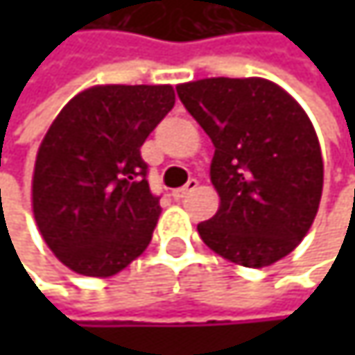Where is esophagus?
I'll return each mask as SVG.
<instances>
[{
    "label": "esophagus",
    "instance_id": "esophagus-1",
    "mask_svg": "<svg viewBox=\"0 0 355 355\" xmlns=\"http://www.w3.org/2000/svg\"><path fill=\"white\" fill-rule=\"evenodd\" d=\"M197 184H199V180H197V178H189L184 187H180V189H175V191H173V197H175V199H184L191 191H195V189H197Z\"/></svg>",
    "mask_w": 355,
    "mask_h": 355
}]
</instances>
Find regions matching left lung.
Masks as SVG:
<instances>
[{
    "instance_id": "8db88e82",
    "label": "left lung",
    "mask_w": 355,
    "mask_h": 355,
    "mask_svg": "<svg viewBox=\"0 0 355 355\" xmlns=\"http://www.w3.org/2000/svg\"><path fill=\"white\" fill-rule=\"evenodd\" d=\"M216 152L211 182L220 209L201 241L245 267H267L306 236L322 193V156L302 107L261 78H207L177 86Z\"/></svg>"
}]
</instances>
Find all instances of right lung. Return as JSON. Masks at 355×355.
<instances>
[{
    "label": "right lung",
    "mask_w": 355,
    "mask_h": 355,
    "mask_svg": "<svg viewBox=\"0 0 355 355\" xmlns=\"http://www.w3.org/2000/svg\"><path fill=\"white\" fill-rule=\"evenodd\" d=\"M173 107V86H94L49 127L36 154L33 211L71 271L114 275L150 245L160 197L150 191L141 146Z\"/></svg>",
    "instance_id": "obj_1"
}]
</instances>
